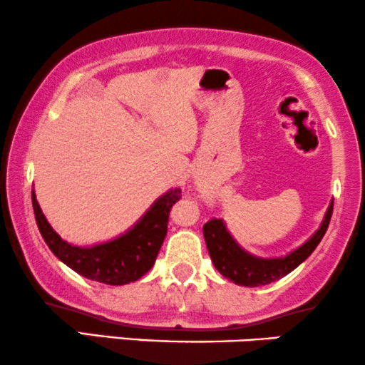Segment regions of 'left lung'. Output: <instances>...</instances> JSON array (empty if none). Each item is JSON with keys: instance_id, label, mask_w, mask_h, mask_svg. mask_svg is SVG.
<instances>
[{"instance_id": "obj_1", "label": "left lung", "mask_w": 365, "mask_h": 365, "mask_svg": "<svg viewBox=\"0 0 365 365\" xmlns=\"http://www.w3.org/2000/svg\"><path fill=\"white\" fill-rule=\"evenodd\" d=\"M331 212L333 202L328 207L327 214H324V219L318 231L299 248L279 258H262L245 252L230 235L222 219H210V221L205 222L204 240L205 245H207L210 260H212L219 274L238 285L258 287V285L275 282V280L282 279L284 275L291 274L296 267H299L314 252V248L318 247L328 230Z\"/></svg>"}]
</instances>
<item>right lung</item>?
Here are the masks:
<instances>
[{
    "label": "right lung",
    "instance_id": "add662e5",
    "mask_svg": "<svg viewBox=\"0 0 365 365\" xmlns=\"http://www.w3.org/2000/svg\"><path fill=\"white\" fill-rule=\"evenodd\" d=\"M180 199L182 190L170 188L122 236L93 247H76L64 241L52 230L32 190L35 221L51 252L76 274L107 285L134 282L155 265L168 231L170 210Z\"/></svg>",
    "mask_w": 365,
    "mask_h": 365
}]
</instances>
